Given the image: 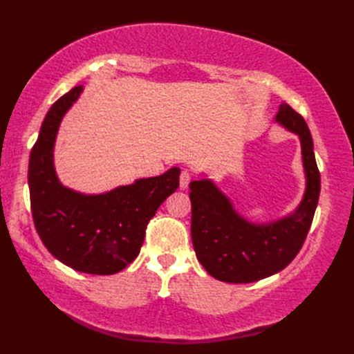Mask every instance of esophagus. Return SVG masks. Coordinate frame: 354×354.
<instances>
[{
  "label": "esophagus",
  "instance_id": "1",
  "mask_svg": "<svg viewBox=\"0 0 354 354\" xmlns=\"http://www.w3.org/2000/svg\"><path fill=\"white\" fill-rule=\"evenodd\" d=\"M191 182V174L187 171H182V174H180V189H186L187 185Z\"/></svg>",
  "mask_w": 354,
  "mask_h": 354
}]
</instances>
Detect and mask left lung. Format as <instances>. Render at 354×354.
<instances>
[{"instance_id": "obj_1", "label": "left lung", "mask_w": 354, "mask_h": 354, "mask_svg": "<svg viewBox=\"0 0 354 354\" xmlns=\"http://www.w3.org/2000/svg\"><path fill=\"white\" fill-rule=\"evenodd\" d=\"M275 120L301 140L307 185L297 211L268 225H255L235 211L211 180L189 183L196 255L209 275L225 283H254L283 270L298 255L312 226L321 191L312 134L304 118L287 104L279 105Z\"/></svg>"}]
</instances>
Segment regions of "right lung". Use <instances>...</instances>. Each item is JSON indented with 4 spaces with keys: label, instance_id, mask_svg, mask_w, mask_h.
<instances>
[{
    "label": "right lung",
    "instance_id": "obj_1",
    "mask_svg": "<svg viewBox=\"0 0 354 354\" xmlns=\"http://www.w3.org/2000/svg\"><path fill=\"white\" fill-rule=\"evenodd\" d=\"M75 86L50 108L28 160L33 223L50 254L68 268L93 275H113L139 255L149 220L178 187V168L158 177L97 196L62 186L53 167V147L64 114L76 102Z\"/></svg>",
    "mask_w": 354,
    "mask_h": 354
}]
</instances>
